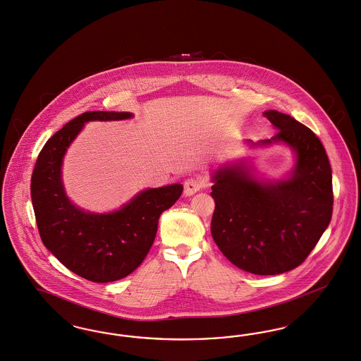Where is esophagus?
I'll return each instance as SVG.
<instances>
[{"label": "esophagus", "mask_w": 361, "mask_h": 361, "mask_svg": "<svg viewBox=\"0 0 361 361\" xmlns=\"http://www.w3.org/2000/svg\"><path fill=\"white\" fill-rule=\"evenodd\" d=\"M202 187H204V181L202 178L196 177V176H192V177L187 178L185 183H184V195L192 196L196 192H199Z\"/></svg>", "instance_id": "obj_1"}]
</instances>
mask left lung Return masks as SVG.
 Wrapping results in <instances>:
<instances>
[{"label": "left lung", "mask_w": 361, "mask_h": 361, "mask_svg": "<svg viewBox=\"0 0 361 361\" xmlns=\"http://www.w3.org/2000/svg\"><path fill=\"white\" fill-rule=\"evenodd\" d=\"M278 133L258 145H288L295 166L285 180L259 181L245 162L214 174L211 233L223 255L251 274L298 267L317 245L333 212L332 168L317 135L293 116L264 111Z\"/></svg>", "instance_id": "left-lung-1"}]
</instances>
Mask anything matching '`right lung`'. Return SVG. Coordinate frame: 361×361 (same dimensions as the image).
Segmentation results:
<instances>
[{"label":"right lung","mask_w":361,"mask_h":361,"mask_svg":"<svg viewBox=\"0 0 361 361\" xmlns=\"http://www.w3.org/2000/svg\"><path fill=\"white\" fill-rule=\"evenodd\" d=\"M131 113L87 111L44 145L30 180V196L44 245L75 274L97 283L131 274L153 245L159 215L183 193L181 184L140 192L110 214L86 212L70 202L61 181L63 157L88 121H121Z\"/></svg>","instance_id":"1"}]
</instances>
